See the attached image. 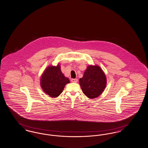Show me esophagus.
I'll use <instances>...</instances> for the list:
<instances>
[{
    "label": "esophagus",
    "mask_w": 148,
    "mask_h": 148,
    "mask_svg": "<svg viewBox=\"0 0 148 148\" xmlns=\"http://www.w3.org/2000/svg\"><path fill=\"white\" fill-rule=\"evenodd\" d=\"M71 81L72 83H76L77 82V79H72Z\"/></svg>",
    "instance_id": "esophagus-1"
}]
</instances>
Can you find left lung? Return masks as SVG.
I'll list each match as a JSON object with an SVG mask.
<instances>
[{
	"mask_svg": "<svg viewBox=\"0 0 148 148\" xmlns=\"http://www.w3.org/2000/svg\"><path fill=\"white\" fill-rule=\"evenodd\" d=\"M79 84L85 95L94 99L101 95L106 88V77L100 66L89 65L79 79Z\"/></svg>",
	"mask_w": 148,
	"mask_h": 148,
	"instance_id": "1",
	"label": "left lung"
}]
</instances>
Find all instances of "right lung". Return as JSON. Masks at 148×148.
<instances>
[{"label": "right lung", "instance_id": "obj_1", "mask_svg": "<svg viewBox=\"0 0 148 148\" xmlns=\"http://www.w3.org/2000/svg\"><path fill=\"white\" fill-rule=\"evenodd\" d=\"M69 83V79L61 71L59 63L56 66H48L40 77L42 89L47 95L53 98L60 95L66 84Z\"/></svg>", "mask_w": 148, "mask_h": 148}]
</instances>
